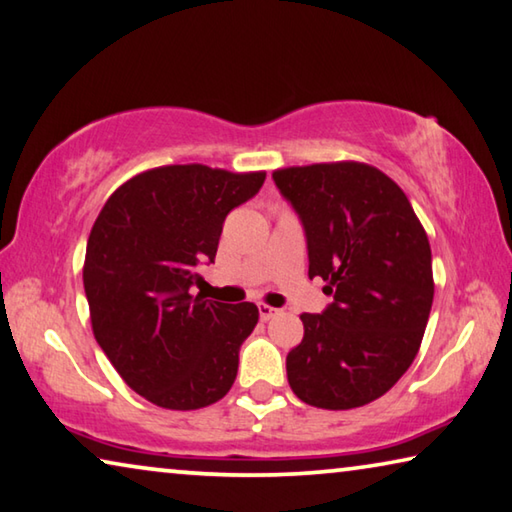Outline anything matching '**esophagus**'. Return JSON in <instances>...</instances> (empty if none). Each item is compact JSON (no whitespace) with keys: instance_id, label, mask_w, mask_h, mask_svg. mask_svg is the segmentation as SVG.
Instances as JSON below:
<instances>
[{"instance_id":"34e87169","label":"esophagus","mask_w":512,"mask_h":512,"mask_svg":"<svg viewBox=\"0 0 512 512\" xmlns=\"http://www.w3.org/2000/svg\"><path fill=\"white\" fill-rule=\"evenodd\" d=\"M276 313H279V311H276V308L267 306V304H258V315H261V320H263V322L272 320V317H274Z\"/></svg>"}]
</instances>
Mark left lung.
Instances as JSON below:
<instances>
[{
	"instance_id": "left-lung-1",
	"label": "left lung",
	"mask_w": 512,
	"mask_h": 512,
	"mask_svg": "<svg viewBox=\"0 0 512 512\" xmlns=\"http://www.w3.org/2000/svg\"><path fill=\"white\" fill-rule=\"evenodd\" d=\"M272 179L304 229L308 276H322L333 297L322 313L301 315L290 388L326 410L370 404L420 349L433 304L429 238L404 190L376 167L320 163Z\"/></svg>"
}]
</instances>
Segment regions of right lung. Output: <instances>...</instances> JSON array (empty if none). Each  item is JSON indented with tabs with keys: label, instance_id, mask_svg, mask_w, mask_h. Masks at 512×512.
<instances>
[{
	"label": "right lung",
	"instance_id": "right-lung-1",
	"mask_svg": "<svg viewBox=\"0 0 512 512\" xmlns=\"http://www.w3.org/2000/svg\"><path fill=\"white\" fill-rule=\"evenodd\" d=\"M265 172L167 165L117 188L92 226L83 288L97 345L131 390L170 410L220 401L258 322L251 301L190 295L215 263L226 215L261 190Z\"/></svg>",
	"mask_w": 512,
	"mask_h": 512
}]
</instances>
